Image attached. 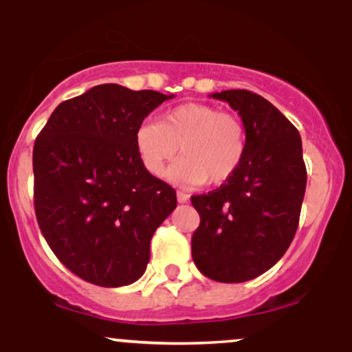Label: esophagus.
<instances>
[{"instance_id": "esophagus-1", "label": "esophagus", "mask_w": 352, "mask_h": 352, "mask_svg": "<svg viewBox=\"0 0 352 352\" xmlns=\"http://www.w3.org/2000/svg\"><path fill=\"white\" fill-rule=\"evenodd\" d=\"M177 200H179V204H187L188 195L184 192H177Z\"/></svg>"}]
</instances>
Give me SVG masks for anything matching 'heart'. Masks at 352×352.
<instances>
[{"mask_svg":"<svg viewBox=\"0 0 352 352\" xmlns=\"http://www.w3.org/2000/svg\"><path fill=\"white\" fill-rule=\"evenodd\" d=\"M184 157L168 170V179L184 185H221L238 172L246 155V129L240 117L210 104L187 102L170 109L160 122H144L135 132L142 165L160 177L179 153Z\"/></svg>","mask_w":352,"mask_h":352,"instance_id":"heart-1","label":"heart"}]
</instances>
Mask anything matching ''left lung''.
Masks as SVG:
<instances>
[{
	"label": "left lung",
	"instance_id": "obj_1",
	"mask_svg": "<svg viewBox=\"0 0 352 352\" xmlns=\"http://www.w3.org/2000/svg\"><path fill=\"white\" fill-rule=\"evenodd\" d=\"M243 120L246 155L220 188L193 195L200 227L193 263L210 280L243 283L268 272L292 245L306 190L298 129L261 96L246 89L212 94Z\"/></svg>",
	"mask_w": 352,
	"mask_h": 352
}]
</instances>
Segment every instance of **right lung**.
I'll return each mask as SVG.
<instances>
[{
  "instance_id": "add662e5",
  "label": "right lung",
  "mask_w": 352,
  "mask_h": 352,
  "mask_svg": "<svg viewBox=\"0 0 352 352\" xmlns=\"http://www.w3.org/2000/svg\"><path fill=\"white\" fill-rule=\"evenodd\" d=\"M173 96L100 84L64 100L36 137L34 212L59 261L104 288L131 285L151 260L175 190L142 165L135 132Z\"/></svg>"
}]
</instances>
